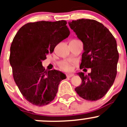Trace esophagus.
<instances>
[{"mask_svg":"<svg viewBox=\"0 0 127 127\" xmlns=\"http://www.w3.org/2000/svg\"><path fill=\"white\" fill-rule=\"evenodd\" d=\"M74 74H66V77H72V76H74Z\"/></svg>","mask_w":127,"mask_h":127,"instance_id":"1","label":"esophagus"}]
</instances>
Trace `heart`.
I'll use <instances>...</instances> for the list:
<instances>
[{
  "instance_id": "obj_1",
  "label": "heart",
  "mask_w": 127,
  "mask_h": 127,
  "mask_svg": "<svg viewBox=\"0 0 127 127\" xmlns=\"http://www.w3.org/2000/svg\"><path fill=\"white\" fill-rule=\"evenodd\" d=\"M59 66L63 70L66 71H70L72 69V63L70 61H67V60H64V61H60L59 63Z\"/></svg>"
}]
</instances>
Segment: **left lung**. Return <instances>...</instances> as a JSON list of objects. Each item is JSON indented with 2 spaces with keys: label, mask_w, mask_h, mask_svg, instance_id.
Masks as SVG:
<instances>
[{
  "label": "left lung",
  "mask_w": 127,
  "mask_h": 127,
  "mask_svg": "<svg viewBox=\"0 0 127 127\" xmlns=\"http://www.w3.org/2000/svg\"><path fill=\"white\" fill-rule=\"evenodd\" d=\"M68 23L84 45L80 69L91 68L88 75L78 73L82 84L75 90L86 100H98L112 87L117 75V42L108 29L96 20L80 19Z\"/></svg>",
  "instance_id": "left-lung-1"
}]
</instances>
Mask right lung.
I'll return each instance as SVG.
<instances>
[{
	"instance_id": "add662e5",
	"label": "right lung",
	"mask_w": 127,
	"mask_h": 127,
	"mask_svg": "<svg viewBox=\"0 0 127 127\" xmlns=\"http://www.w3.org/2000/svg\"><path fill=\"white\" fill-rule=\"evenodd\" d=\"M64 20L29 23L21 27L10 47V63L20 92L27 101L42 106L54 99L60 82L66 78L61 72L45 71L42 61L60 42L68 37Z\"/></svg>"
}]
</instances>
